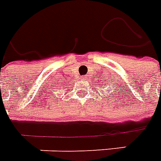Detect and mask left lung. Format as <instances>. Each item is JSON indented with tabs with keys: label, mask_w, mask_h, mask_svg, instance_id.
Instances as JSON below:
<instances>
[{
	"label": "left lung",
	"mask_w": 161,
	"mask_h": 161,
	"mask_svg": "<svg viewBox=\"0 0 161 161\" xmlns=\"http://www.w3.org/2000/svg\"><path fill=\"white\" fill-rule=\"evenodd\" d=\"M109 91H110V90H109Z\"/></svg>",
	"instance_id": "left-lung-1"
}]
</instances>
